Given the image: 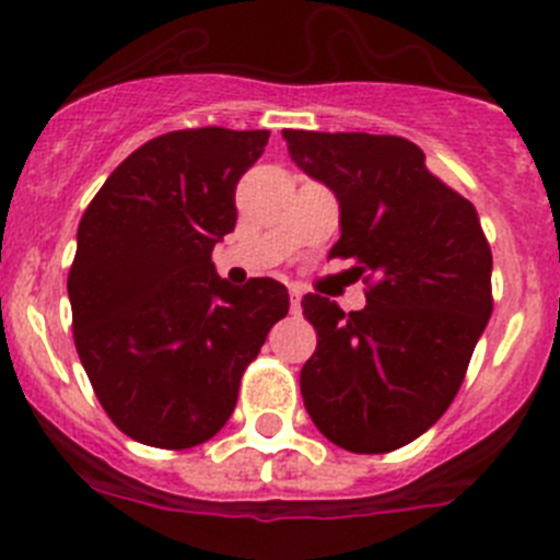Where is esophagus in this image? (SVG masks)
Listing matches in <instances>:
<instances>
[{"label":"esophagus","mask_w":560,"mask_h":560,"mask_svg":"<svg viewBox=\"0 0 560 560\" xmlns=\"http://www.w3.org/2000/svg\"><path fill=\"white\" fill-rule=\"evenodd\" d=\"M303 311V291L291 289V314H300Z\"/></svg>","instance_id":"34e87169"}]
</instances>
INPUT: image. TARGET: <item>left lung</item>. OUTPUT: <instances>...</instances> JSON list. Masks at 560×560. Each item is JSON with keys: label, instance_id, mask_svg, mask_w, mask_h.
I'll return each instance as SVG.
<instances>
[{"label": "left lung", "instance_id": "1", "mask_svg": "<svg viewBox=\"0 0 560 560\" xmlns=\"http://www.w3.org/2000/svg\"><path fill=\"white\" fill-rule=\"evenodd\" d=\"M294 165L330 187L341 237L373 280L345 311L305 294L316 350L300 389L316 429L353 454L407 446L446 412L491 319V246L468 199L443 185L415 142L387 133L283 131ZM364 280V283H368Z\"/></svg>", "mask_w": 560, "mask_h": 560}]
</instances>
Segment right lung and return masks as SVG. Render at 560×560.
Listing matches in <instances>:
<instances>
[{
  "label": "right lung",
  "instance_id": "obj_1",
  "mask_svg": "<svg viewBox=\"0 0 560 560\" xmlns=\"http://www.w3.org/2000/svg\"><path fill=\"white\" fill-rule=\"evenodd\" d=\"M269 131L185 128L114 167L78 226L72 334L114 427L156 448L199 446L230 420L241 375L289 314L271 277L244 289L215 275L235 230L237 179Z\"/></svg>",
  "mask_w": 560,
  "mask_h": 560
}]
</instances>
